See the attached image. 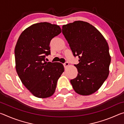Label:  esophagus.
Wrapping results in <instances>:
<instances>
[{
	"label": "esophagus",
	"instance_id": "1",
	"mask_svg": "<svg viewBox=\"0 0 124 124\" xmlns=\"http://www.w3.org/2000/svg\"><path fill=\"white\" fill-rule=\"evenodd\" d=\"M63 66H64V67H67V66H69V63L68 62H65L64 63H63Z\"/></svg>",
	"mask_w": 124,
	"mask_h": 124
}]
</instances>
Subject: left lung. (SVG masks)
Here are the masks:
<instances>
[{
	"instance_id": "left-lung-1",
	"label": "left lung",
	"mask_w": 124,
	"mask_h": 124,
	"mask_svg": "<svg viewBox=\"0 0 124 124\" xmlns=\"http://www.w3.org/2000/svg\"><path fill=\"white\" fill-rule=\"evenodd\" d=\"M62 33L73 55L78 56L77 77L70 80L74 91L86 96L97 91L107 79L111 58L107 42L95 27L77 21L63 25Z\"/></svg>"
}]
</instances>
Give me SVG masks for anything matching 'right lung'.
<instances>
[{
	"label": "right lung",
	"instance_id": "obj_1",
	"mask_svg": "<svg viewBox=\"0 0 124 124\" xmlns=\"http://www.w3.org/2000/svg\"><path fill=\"white\" fill-rule=\"evenodd\" d=\"M61 33L58 25L38 23L25 29L16 43L17 73L24 86L37 97L47 98L53 95L58 79L64 72L61 63L45 61L46 56L50 54L51 39Z\"/></svg>",
	"mask_w": 124,
	"mask_h": 124
}]
</instances>
